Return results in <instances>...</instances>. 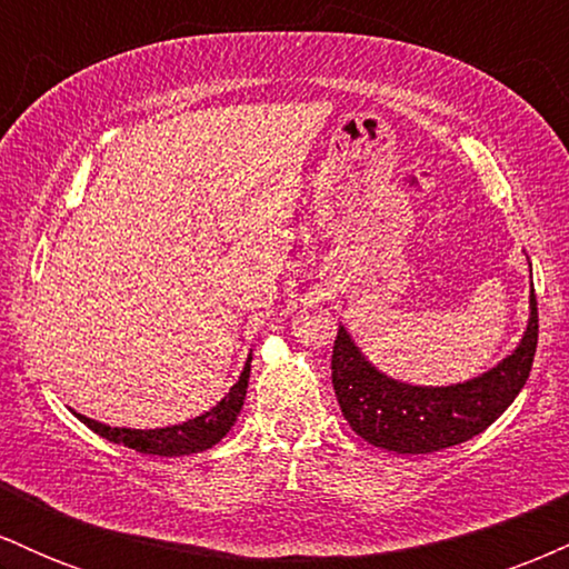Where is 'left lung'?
<instances>
[{
    "instance_id": "8db88e82",
    "label": "left lung",
    "mask_w": 569,
    "mask_h": 569,
    "mask_svg": "<svg viewBox=\"0 0 569 569\" xmlns=\"http://www.w3.org/2000/svg\"><path fill=\"white\" fill-rule=\"evenodd\" d=\"M538 348V302L530 293V321L521 342L498 367L473 380L433 388L388 377L363 356L339 326L331 356V382L350 428L371 447L396 455H428L455 447L481 430L513 403L530 377Z\"/></svg>"
}]
</instances>
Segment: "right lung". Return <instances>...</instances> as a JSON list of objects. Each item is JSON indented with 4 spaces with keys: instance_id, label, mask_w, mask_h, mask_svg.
<instances>
[{
    "instance_id": "1",
    "label": "right lung",
    "mask_w": 569,
    "mask_h": 569,
    "mask_svg": "<svg viewBox=\"0 0 569 569\" xmlns=\"http://www.w3.org/2000/svg\"><path fill=\"white\" fill-rule=\"evenodd\" d=\"M248 377H251V356H248L243 371H240L238 382L232 385L230 393H227L213 409H208L206 415L194 417V420L181 422V426H168V428H154V430H139V428H112L103 426V422L90 420V417L77 415V420L84 422L90 430H96L98 436H103L107 441L126 443L128 449H136L141 455H160V457H181V455H194L206 452L213 443H219L230 433V428L238 420L240 409H243L246 390H248Z\"/></svg>"
}]
</instances>
